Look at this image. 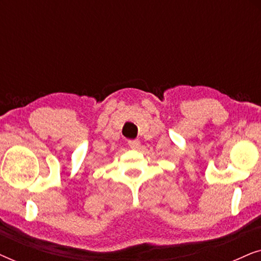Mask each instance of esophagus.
<instances>
[{
  "instance_id": "34e87169",
  "label": "esophagus",
  "mask_w": 261,
  "mask_h": 261,
  "mask_svg": "<svg viewBox=\"0 0 261 261\" xmlns=\"http://www.w3.org/2000/svg\"><path fill=\"white\" fill-rule=\"evenodd\" d=\"M128 146H129L130 148L137 149V148L140 147V141H139V140H128Z\"/></svg>"
}]
</instances>
